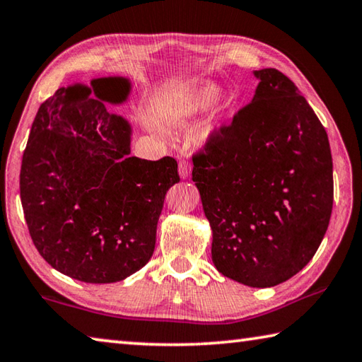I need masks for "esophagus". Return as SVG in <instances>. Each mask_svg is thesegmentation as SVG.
<instances>
[{
  "label": "esophagus",
  "mask_w": 362,
  "mask_h": 362,
  "mask_svg": "<svg viewBox=\"0 0 362 362\" xmlns=\"http://www.w3.org/2000/svg\"><path fill=\"white\" fill-rule=\"evenodd\" d=\"M179 174L182 179H188L189 174H192V163L188 161V159H183L179 164Z\"/></svg>",
  "instance_id": "1"
}]
</instances>
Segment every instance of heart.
<instances>
[{"instance_id": "heart-1", "label": "heart", "mask_w": 362, "mask_h": 362, "mask_svg": "<svg viewBox=\"0 0 362 362\" xmlns=\"http://www.w3.org/2000/svg\"><path fill=\"white\" fill-rule=\"evenodd\" d=\"M220 94V88L214 83H204L199 84L192 94L187 97V100L183 102V107L188 113H201L204 110L209 108L214 102L217 100V97ZM226 107V102H223L222 105L218 107L217 112H223Z\"/></svg>"}]
</instances>
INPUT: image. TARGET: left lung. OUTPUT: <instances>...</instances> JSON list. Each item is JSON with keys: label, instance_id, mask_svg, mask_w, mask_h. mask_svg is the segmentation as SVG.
<instances>
[{"label": "left lung", "instance_id": "8db88e82", "mask_svg": "<svg viewBox=\"0 0 362 362\" xmlns=\"http://www.w3.org/2000/svg\"><path fill=\"white\" fill-rule=\"evenodd\" d=\"M254 99L193 156L192 179L223 276L273 287L316 254L334 203L327 132L276 69L254 71Z\"/></svg>", "mask_w": 362, "mask_h": 362}]
</instances>
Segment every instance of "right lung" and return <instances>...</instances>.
I'll list each match as a JSON object with an SVG mask.
<instances>
[{"label": "right lung", "instance_id": "obj_1", "mask_svg": "<svg viewBox=\"0 0 362 362\" xmlns=\"http://www.w3.org/2000/svg\"><path fill=\"white\" fill-rule=\"evenodd\" d=\"M70 88L83 99L69 103ZM129 93L121 76L59 89L41 103L23 151L30 236L49 265L83 283H116L148 263L164 198L180 180L174 158L131 156L129 122L105 107Z\"/></svg>", "mask_w": 362, "mask_h": 362}]
</instances>
